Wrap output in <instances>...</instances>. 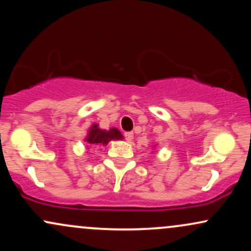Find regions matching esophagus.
<instances>
[{"label": "esophagus", "mask_w": 251, "mask_h": 251, "mask_svg": "<svg viewBox=\"0 0 251 251\" xmlns=\"http://www.w3.org/2000/svg\"><path fill=\"white\" fill-rule=\"evenodd\" d=\"M125 139L127 140V142H132V140H133V133H132V132H126Z\"/></svg>", "instance_id": "obj_1"}]
</instances>
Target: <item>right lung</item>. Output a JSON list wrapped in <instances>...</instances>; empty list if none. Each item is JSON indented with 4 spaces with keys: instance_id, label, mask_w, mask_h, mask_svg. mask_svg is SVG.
<instances>
[{
    "instance_id": "obj_1",
    "label": "right lung",
    "mask_w": 251,
    "mask_h": 251,
    "mask_svg": "<svg viewBox=\"0 0 251 251\" xmlns=\"http://www.w3.org/2000/svg\"><path fill=\"white\" fill-rule=\"evenodd\" d=\"M124 135L117 127H111L109 129H102L98 124H93L85 137V142L92 146H106L111 140H122Z\"/></svg>"
}]
</instances>
